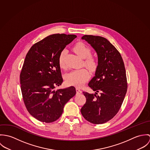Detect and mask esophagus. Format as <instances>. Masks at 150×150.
<instances>
[{"label": "esophagus", "instance_id": "34e87169", "mask_svg": "<svg viewBox=\"0 0 150 150\" xmlns=\"http://www.w3.org/2000/svg\"><path fill=\"white\" fill-rule=\"evenodd\" d=\"M76 92H77V95H79L82 93V91L80 89H79V88H76Z\"/></svg>", "mask_w": 150, "mask_h": 150}]
</instances>
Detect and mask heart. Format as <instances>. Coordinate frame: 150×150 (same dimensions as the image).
Here are the masks:
<instances>
[{
    "mask_svg": "<svg viewBox=\"0 0 150 150\" xmlns=\"http://www.w3.org/2000/svg\"><path fill=\"white\" fill-rule=\"evenodd\" d=\"M73 50L80 57L83 59L86 58L84 61V64L87 68L93 70L97 67L98 61L95 57L91 56L92 50L86 44L83 42H78L74 45ZM66 53V51L65 50H62L58 57V64L61 69L66 67L64 63ZM88 78L89 73L86 69L73 70L65 75V80L67 84L76 86H83Z\"/></svg>",
    "mask_w": 150,
    "mask_h": 150,
    "instance_id": "1",
    "label": "heart"
}]
</instances>
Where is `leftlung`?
<instances>
[{
  "label": "left lung",
  "instance_id": "obj_1",
  "mask_svg": "<svg viewBox=\"0 0 150 150\" xmlns=\"http://www.w3.org/2000/svg\"><path fill=\"white\" fill-rule=\"evenodd\" d=\"M81 39L97 52L98 66L95 76L88 83L96 92H83L86 102L81 112L91 123L104 124L117 114L125 98L128 88L125 65L119 51L106 38L84 35Z\"/></svg>",
  "mask_w": 150,
  "mask_h": 150
}]
</instances>
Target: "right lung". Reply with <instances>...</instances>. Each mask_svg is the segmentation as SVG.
Masks as SVG:
<instances>
[{
  "label": "right lung",
  "instance_id": "right-lung-1",
  "mask_svg": "<svg viewBox=\"0 0 150 150\" xmlns=\"http://www.w3.org/2000/svg\"><path fill=\"white\" fill-rule=\"evenodd\" d=\"M76 38L64 33L50 35L33 44L26 55L20 73L22 98L29 114L41 122L57 121L76 93L73 86L55 90L63 83L59 55Z\"/></svg>",
  "mask_w": 150,
  "mask_h": 150
}]
</instances>
